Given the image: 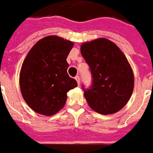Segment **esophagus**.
<instances>
[{
	"instance_id": "esophagus-1",
	"label": "esophagus",
	"mask_w": 153,
	"mask_h": 153,
	"mask_svg": "<svg viewBox=\"0 0 153 153\" xmlns=\"http://www.w3.org/2000/svg\"><path fill=\"white\" fill-rule=\"evenodd\" d=\"M75 79H76V82H77V84H78V86L80 85V76H76V77H75Z\"/></svg>"
}]
</instances>
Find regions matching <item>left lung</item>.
<instances>
[{"label":"left lung","mask_w":153,"mask_h":153,"mask_svg":"<svg viewBox=\"0 0 153 153\" xmlns=\"http://www.w3.org/2000/svg\"><path fill=\"white\" fill-rule=\"evenodd\" d=\"M81 53L93 78L90 89L84 91L88 106L100 114L119 111L128 102L134 88V75L126 56L106 38L83 42Z\"/></svg>","instance_id":"left-lung-1"}]
</instances>
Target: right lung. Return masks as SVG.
Listing matches in <instances>:
<instances>
[{"instance_id": "add662e5", "label": "right lung", "mask_w": 153, "mask_h": 153, "mask_svg": "<svg viewBox=\"0 0 153 153\" xmlns=\"http://www.w3.org/2000/svg\"><path fill=\"white\" fill-rule=\"evenodd\" d=\"M73 46L71 41L47 36L26 55L20 71V88L26 104L36 113H57L65 106L66 93L77 87L67 74L66 57Z\"/></svg>"}]
</instances>
